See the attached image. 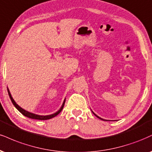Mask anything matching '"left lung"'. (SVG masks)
Returning <instances> with one entry per match:
<instances>
[{
    "label": "left lung",
    "instance_id": "left-lung-1",
    "mask_svg": "<svg viewBox=\"0 0 152 152\" xmlns=\"http://www.w3.org/2000/svg\"><path fill=\"white\" fill-rule=\"evenodd\" d=\"M92 113H94V114L95 115H96V116L97 117V118H99V119H100V120H104V119H103V118H100V117H99V116H98V115H96V114H95V113H94V112H93V111H92ZM106 121H107V120H106Z\"/></svg>",
    "mask_w": 152,
    "mask_h": 152
}]
</instances>
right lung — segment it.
<instances>
[{"instance_id": "1", "label": "right lung", "mask_w": 152, "mask_h": 152, "mask_svg": "<svg viewBox=\"0 0 152 152\" xmlns=\"http://www.w3.org/2000/svg\"><path fill=\"white\" fill-rule=\"evenodd\" d=\"M7 88H8V95H9V96H10V100H11L12 103L14 105L15 107H16V109L18 110V111H20V112L23 115H25V117H27V118H31V119H34V120H49V119H51V118H54V117L56 116L58 114H59V113H61V111L62 110V109H63L64 105V103H65V101H66V98H65L64 100L63 103H62V105L61 106V107H60L59 110H58V111H56V113H53V114H51V115H40L34 114V113H30V112H29V111L25 110V109L22 108L20 106H19L17 103H16V102L15 101L13 98H12V97L11 96V94H10V91H9V89H8V87H7Z\"/></svg>"}]
</instances>
